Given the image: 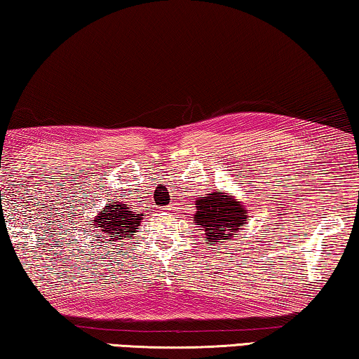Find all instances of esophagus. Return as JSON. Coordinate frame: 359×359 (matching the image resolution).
I'll return each instance as SVG.
<instances>
[{
  "label": "esophagus",
  "mask_w": 359,
  "mask_h": 359,
  "mask_svg": "<svg viewBox=\"0 0 359 359\" xmlns=\"http://www.w3.org/2000/svg\"><path fill=\"white\" fill-rule=\"evenodd\" d=\"M163 210H173V208H163Z\"/></svg>",
  "instance_id": "1"
}]
</instances>
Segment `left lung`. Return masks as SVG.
Listing matches in <instances>:
<instances>
[{
  "instance_id": "left-lung-1",
  "label": "left lung",
  "mask_w": 359,
  "mask_h": 359,
  "mask_svg": "<svg viewBox=\"0 0 359 359\" xmlns=\"http://www.w3.org/2000/svg\"><path fill=\"white\" fill-rule=\"evenodd\" d=\"M194 219L205 231V239L223 244L236 237V233L247 223L244 205L226 192L215 191L196 201Z\"/></svg>"
}]
</instances>
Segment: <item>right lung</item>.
<instances>
[{
  "label": "right lung",
  "mask_w": 359,
  "mask_h": 359,
  "mask_svg": "<svg viewBox=\"0 0 359 359\" xmlns=\"http://www.w3.org/2000/svg\"><path fill=\"white\" fill-rule=\"evenodd\" d=\"M144 215L136 213L131 210L128 203L115 202L107 203L106 208L97 215L95 219H91L93 228L96 234H102L110 241V244H125L126 237H131V233H135L137 226L141 224V219Z\"/></svg>",
  "instance_id": "right-lung-1"
}]
</instances>
